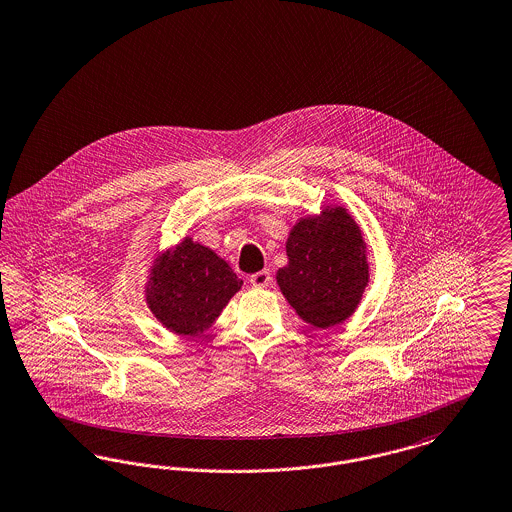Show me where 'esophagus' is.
<instances>
[{"instance_id":"obj_1","label":"esophagus","mask_w":512,"mask_h":512,"mask_svg":"<svg viewBox=\"0 0 512 512\" xmlns=\"http://www.w3.org/2000/svg\"><path fill=\"white\" fill-rule=\"evenodd\" d=\"M270 282H272V278H270L268 270H259L249 276V284L253 287H266Z\"/></svg>"}]
</instances>
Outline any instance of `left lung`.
Wrapping results in <instances>:
<instances>
[{"mask_svg": "<svg viewBox=\"0 0 512 512\" xmlns=\"http://www.w3.org/2000/svg\"><path fill=\"white\" fill-rule=\"evenodd\" d=\"M286 253L276 282L307 324L333 328L354 314L369 284L368 247L347 207L326 205L320 215L299 219Z\"/></svg>", "mask_w": 512, "mask_h": 512, "instance_id": "8db88e82", "label": "left lung"}]
</instances>
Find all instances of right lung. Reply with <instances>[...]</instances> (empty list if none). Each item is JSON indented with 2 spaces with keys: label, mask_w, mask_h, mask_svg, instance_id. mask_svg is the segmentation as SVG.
<instances>
[{
  "label": "right lung",
  "mask_w": 512,
  "mask_h": 512,
  "mask_svg": "<svg viewBox=\"0 0 512 512\" xmlns=\"http://www.w3.org/2000/svg\"><path fill=\"white\" fill-rule=\"evenodd\" d=\"M242 284L225 259L186 236L154 259L144 295L164 328L198 335L213 326Z\"/></svg>",
  "instance_id": "1"
}]
</instances>
